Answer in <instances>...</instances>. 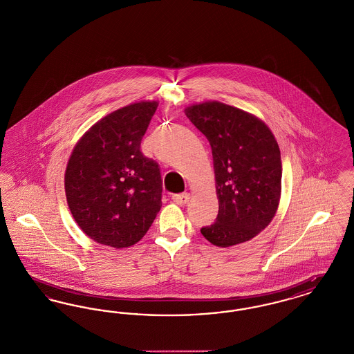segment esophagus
Returning a JSON list of instances; mask_svg holds the SVG:
<instances>
[{"label":"esophagus","instance_id":"34e87169","mask_svg":"<svg viewBox=\"0 0 354 354\" xmlns=\"http://www.w3.org/2000/svg\"><path fill=\"white\" fill-rule=\"evenodd\" d=\"M174 203H176L178 205H185L189 202V194H180V195H174L172 196Z\"/></svg>","mask_w":354,"mask_h":354}]
</instances>
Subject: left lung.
I'll use <instances>...</instances> for the list:
<instances>
[{
    "mask_svg": "<svg viewBox=\"0 0 354 354\" xmlns=\"http://www.w3.org/2000/svg\"><path fill=\"white\" fill-rule=\"evenodd\" d=\"M185 115L208 139L219 214L201 230L227 248L259 235L274 218L281 196V155L270 127L244 110L218 101L195 103Z\"/></svg>",
    "mask_w": 354,
    "mask_h": 354,
    "instance_id": "1",
    "label": "left lung"
}]
</instances>
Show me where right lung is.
I'll return each instance as SVG.
<instances>
[{"label": "right lung", "mask_w": 354, "mask_h": 354, "mask_svg": "<svg viewBox=\"0 0 354 354\" xmlns=\"http://www.w3.org/2000/svg\"><path fill=\"white\" fill-rule=\"evenodd\" d=\"M156 101L118 109L77 142L65 172L68 208L86 235L113 248L136 244L162 207V178L140 142Z\"/></svg>", "instance_id": "obj_1"}]
</instances>
